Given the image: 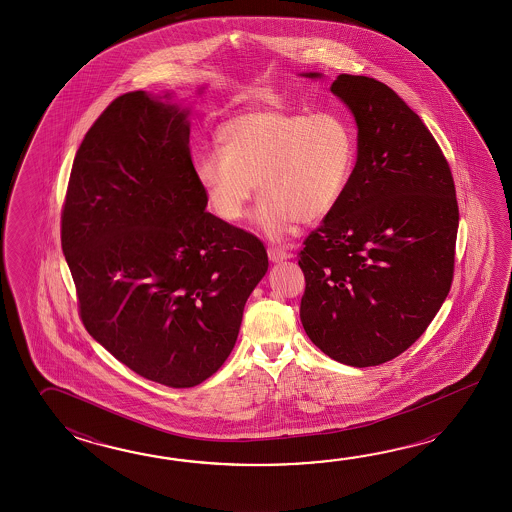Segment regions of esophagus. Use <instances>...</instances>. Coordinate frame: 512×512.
<instances>
[{"mask_svg": "<svg viewBox=\"0 0 512 512\" xmlns=\"http://www.w3.org/2000/svg\"><path fill=\"white\" fill-rule=\"evenodd\" d=\"M267 252H269V258H271L272 263H280V261L291 258V254L282 249V247H269Z\"/></svg>", "mask_w": 512, "mask_h": 512, "instance_id": "34e87169", "label": "esophagus"}]
</instances>
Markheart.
<instances>
[{
  "label": "heart",
  "mask_w": 512,
  "mask_h": 512,
  "mask_svg": "<svg viewBox=\"0 0 512 512\" xmlns=\"http://www.w3.org/2000/svg\"><path fill=\"white\" fill-rule=\"evenodd\" d=\"M218 141L221 152L196 161L208 205L219 219L238 223L258 186L256 221L272 240L337 207L357 161L355 130L335 111H245L221 124Z\"/></svg>",
  "instance_id": "obj_1"
}]
</instances>
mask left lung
<instances>
[{
    "mask_svg": "<svg viewBox=\"0 0 512 512\" xmlns=\"http://www.w3.org/2000/svg\"><path fill=\"white\" fill-rule=\"evenodd\" d=\"M331 91L357 120V163L298 254L300 320L327 357L368 368L410 348L445 302L459 208L439 144L392 87L338 75Z\"/></svg>",
    "mask_w": 512,
    "mask_h": 512,
    "instance_id": "left-lung-1",
    "label": "left lung"
}]
</instances>
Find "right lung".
<instances>
[{"label": "right lung", "instance_id": "obj_1", "mask_svg": "<svg viewBox=\"0 0 512 512\" xmlns=\"http://www.w3.org/2000/svg\"><path fill=\"white\" fill-rule=\"evenodd\" d=\"M131 91L78 148L62 251L87 333L148 381L192 388L223 366L265 276L254 234L207 212L188 111Z\"/></svg>", "mask_w": 512, "mask_h": 512}]
</instances>
